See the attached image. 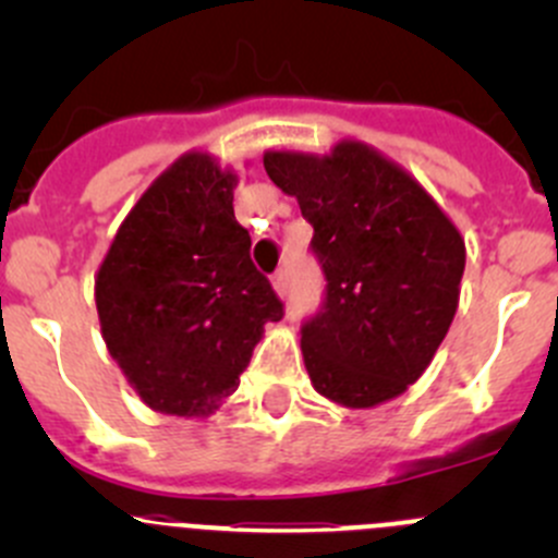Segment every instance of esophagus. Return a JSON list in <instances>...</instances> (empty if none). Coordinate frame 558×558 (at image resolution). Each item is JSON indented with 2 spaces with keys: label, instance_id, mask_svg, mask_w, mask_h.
Here are the masks:
<instances>
[{
  "label": "esophagus",
  "instance_id": "esophagus-1",
  "mask_svg": "<svg viewBox=\"0 0 558 558\" xmlns=\"http://www.w3.org/2000/svg\"><path fill=\"white\" fill-rule=\"evenodd\" d=\"M272 286L280 296H289V272H286V269H278V272L272 275Z\"/></svg>",
  "mask_w": 558,
  "mask_h": 558
}]
</instances>
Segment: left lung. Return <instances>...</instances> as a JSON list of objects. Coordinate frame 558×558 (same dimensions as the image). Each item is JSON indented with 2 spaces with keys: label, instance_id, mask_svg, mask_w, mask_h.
<instances>
[{
  "label": "left lung",
  "instance_id": "obj_1",
  "mask_svg": "<svg viewBox=\"0 0 558 558\" xmlns=\"http://www.w3.org/2000/svg\"><path fill=\"white\" fill-rule=\"evenodd\" d=\"M264 170L313 227L324 302L302 320L315 391L373 408L421 378L448 335L464 240L437 202L362 143L329 156L269 150Z\"/></svg>",
  "mask_w": 558,
  "mask_h": 558
}]
</instances>
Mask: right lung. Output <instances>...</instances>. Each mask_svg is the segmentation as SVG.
Listing matches in <instances>:
<instances>
[{
    "label": "right lung",
    "instance_id": "add662e5",
    "mask_svg": "<svg viewBox=\"0 0 558 558\" xmlns=\"http://www.w3.org/2000/svg\"><path fill=\"white\" fill-rule=\"evenodd\" d=\"M234 174L205 154L178 159L140 196L97 272L107 351L148 408L207 415L240 386L283 302L251 262Z\"/></svg>",
    "mask_w": 558,
    "mask_h": 558
}]
</instances>
